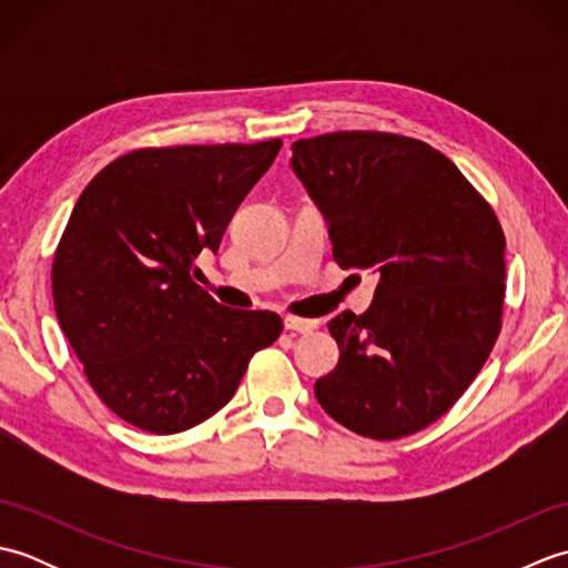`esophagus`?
<instances>
[{
    "instance_id": "1",
    "label": "esophagus",
    "mask_w": 568,
    "mask_h": 568,
    "mask_svg": "<svg viewBox=\"0 0 568 568\" xmlns=\"http://www.w3.org/2000/svg\"><path fill=\"white\" fill-rule=\"evenodd\" d=\"M283 324H285V329L293 332V334H310L312 329H315V322L300 320V317H285Z\"/></svg>"
}]
</instances>
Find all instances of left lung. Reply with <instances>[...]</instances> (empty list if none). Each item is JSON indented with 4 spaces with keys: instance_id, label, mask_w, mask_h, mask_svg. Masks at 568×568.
Listing matches in <instances>:
<instances>
[{
    "instance_id": "left-lung-1",
    "label": "left lung",
    "mask_w": 568,
    "mask_h": 568,
    "mask_svg": "<svg viewBox=\"0 0 568 568\" xmlns=\"http://www.w3.org/2000/svg\"><path fill=\"white\" fill-rule=\"evenodd\" d=\"M291 165L329 224L334 261L376 273L364 315L329 322L339 364L315 383L361 437L400 439L439 419L498 339L505 236L496 212L425 141L336 131L293 143Z\"/></svg>"
}]
</instances>
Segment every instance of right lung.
I'll use <instances>...</instances> for the list:
<instances>
[{
  "mask_svg": "<svg viewBox=\"0 0 568 568\" xmlns=\"http://www.w3.org/2000/svg\"><path fill=\"white\" fill-rule=\"evenodd\" d=\"M281 146L139 149L82 190L53 258L55 315L94 393L129 425H200L281 336L273 312L224 307L192 281Z\"/></svg>",
  "mask_w": 568,
  "mask_h": 568,
  "instance_id": "right-lung-1",
  "label": "right lung"
}]
</instances>
